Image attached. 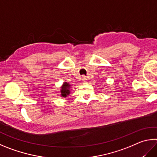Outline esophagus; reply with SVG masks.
<instances>
[{
	"instance_id": "34e87169",
	"label": "esophagus",
	"mask_w": 157,
	"mask_h": 157,
	"mask_svg": "<svg viewBox=\"0 0 157 157\" xmlns=\"http://www.w3.org/2000/svg\"><path fill=\"white\" fill-rule=\"evenodd\" d=\"M82 82H84V83H86V82H87V79L86 78V77L83 76L82 78Z\"/></svg>"
}]
</instances>
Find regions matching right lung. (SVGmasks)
<instances>
[{"label": "right lung", "instance_id": "obj_1", "mask_svg": "<svg viewBox=\"0 0 157 157\" xmlns=\"http://www.w3.org/2000/svg\"><path fill=\"white\" fill-rule=\"evenodd\" d=\"M69 88H70L69 84H67V82H65V83L63 84V85H62V86L61 88V95H62V97L65 98V97H67L68 95H69V94L70 93Z\"/></svg>", "mask_w": 157, "mask_h": 157}]
</instances>
